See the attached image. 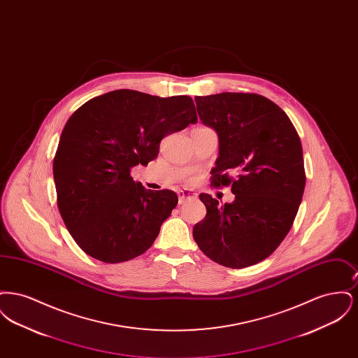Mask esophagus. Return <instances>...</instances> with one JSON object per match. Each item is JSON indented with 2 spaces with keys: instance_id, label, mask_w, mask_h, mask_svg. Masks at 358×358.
Returning a JSON list of instances; mask_svg holds the SVG:
<instances>
[{
  "instance_id": "1",
  "label": "esophagus",
  "mask_w": 358,
  "mask_h": 358,
  "mask_svg": "<svg viewBox=\"0 0 358 358\" xmlns=\"http://www.w3.org/2000/svg\"><path fill=\"white\" fill-rule=\"evenodd\" d=\"M196 197H197V194L193 193V192L189 190V189H184V190H180V192H178V203H180V204H184V203H187V200L196 199Z\"/></svg>"
}]
</instances>
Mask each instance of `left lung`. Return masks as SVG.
<instances>
[{
	"instance_id": "left-lung-1",
	"label": "left lung",
	"mask_w": 358,
	"mask_h": 358,
	"mask_svg": "<svg viewBox=\"0 0 358 358\" xmlns=\"http://www.w3.org/2000/svg\"><path fill=\"white\" fill-rule=\"evenodd\" d=\"M194 101L200 120L219 136L210 185H231L235 201L220 205L201 193L206 215L193 238L222 266H254L279 247L299 209L306 184L301 139L287 114L262 95L222 92Z\"/></svg>"
}]
</instances>
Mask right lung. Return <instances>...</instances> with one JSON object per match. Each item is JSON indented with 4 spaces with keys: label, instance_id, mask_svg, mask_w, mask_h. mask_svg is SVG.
<instances>
[{
    "label": "right lung",
    "instance_id": "right-lung-1",
    "mask_svg": "<svg viewBox=\"0 0 358 358\" xmlns=\"http://www.w3.org/2000/svg\"><path fill=\"white\" fill-rule=\"evenodd\" d=\"M197 122L187 95L159 98L117 90L92 98L67 120L53 158L57 208L87 255L122 263L146 252L178 197L130 176L159 153V142Z\"/></svg>",
    "mask_w": 358,
    "mask_h": 358
}]
</instances>
